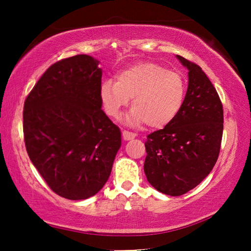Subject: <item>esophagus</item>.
Masks as SVG:
<instances>
[{"label": "esophagus", "mask_w": 251, "mask_h": 251, "mask_svg": "<svg viewBox=\"0 0 251 251\" xmlns=\"http://www.w3.org/2000/svg\"><path fill=\"white\" fill-rule=\"evenodd\" d=\"M122 135H123V139H124V140L134 139V138L136 137L135 132H131V131H128V130H123Z\"/></svg>", "instance_id": "esophagus-1"}]
</instances>
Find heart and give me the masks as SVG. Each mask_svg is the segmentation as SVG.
<instances>
[{
	"label": "heart",
	"instance_id": "b5f03b06",
	"mask_svg": "<svg viewBox=\"0 0 251 251\" xmlns=\"http://www.w3.org/2000/svg\"><path fill=\"white\" fill-rule=\"evenodd\" d=\"M186 84L179 72L147 61L126 68L115 77L106 79L100 87V100L105 114L117 119L121 110L132 98L127 124L152 128L169 125L184 103Z\"/></svg>",
	"mask_w": 251,
	"mask_h": 251
}]
</instances>
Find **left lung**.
<instances>
[{
    "instance_id": "1",
    "label": "left lung",
    "mask_w": 251,
    "mask_h": 251,
    "mask_svg": "<svg viewBox=\"0 0 251 251\" xmlns=\"http://www.w3.org/2000/svg\"><path fill=\"white\" fill-rule=\"evenodd\" d=\"M189 70V86L177 117L146 141L145 174L157 191L180 196L194 189L214 168L223 134V106L200 66L177 55Z\"/></svg>"
}]
</instances>
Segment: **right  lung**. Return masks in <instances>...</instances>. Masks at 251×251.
Returning a JSON list of instances; mask_svg holds the SVG:
<instances>
[{
    "label": "right lung",
    "mask_w": 251,
    "mask_h": 251,
    "mask_svg": "<svg viewBox=\"0 0 251 251\" xmlns=\"http://www.w3.org/2000/svg\"><path fill=\"white\" fill-rule=\"evenodd\" d=\"M99 61L76 55L51 65L24 105L25 145L50 188L86 200L103 188L121 148L120 128L101 109Z\"/></svg>",
    "instance_id": "obj_1"
}]
</instances>
